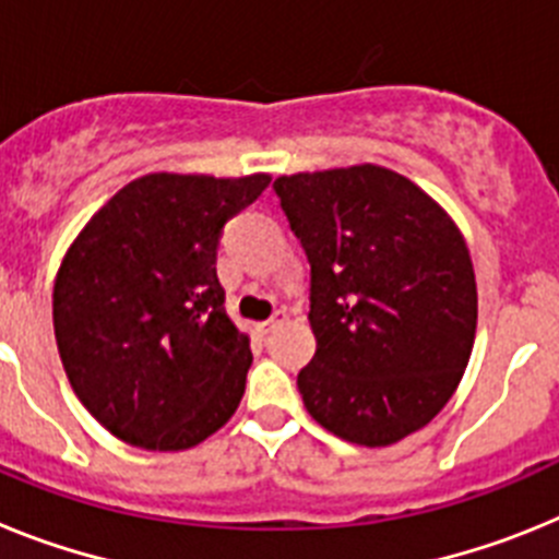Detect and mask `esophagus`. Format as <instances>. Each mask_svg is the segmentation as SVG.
<instances>
[{
	"mask_svg": "<svg viewBox=\"0 0 559 559\" xmlns=\"http://www.w3.org/2000/svg\"><path fill=\"white\" fill-rule=\"evenodd\" d=\"M280 322H285V313H276V316H271L269 322H263V324H260V330H263V333H271V330H274L276 324H280Z\"/></svg>",
	"mask_w": 559,
	"mask_h": 559,
	"instance_id": "obj_1",
	"label": "esophagus"
}]
</instances>
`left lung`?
Instances as JSON below:
<instances>
[{"mask_svg":"<svg viewBox=\"0 0 559 559\" xmlns=\"http://www.w3.org/2000/svg\"><path fill=\"white\" fill-rule=\"evenodd\" d=\"M274 190L310 260L305 408L353 445H394L445 408L471 360L464 235L423 187L372 162L290 173Z\"/></svg>","mask_w":559,"mask_h":559,"instance_id":"obj_1","label":"left lung"}]
</instances>
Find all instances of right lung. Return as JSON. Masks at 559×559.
<instances>
[{
	"instance_id": "right-lung-1",
	"label": "right lung",
	"mask_w": 559,
	"mask_h": 559,
	"mask_svg": "<svg viewBox=\"0 0 559 559\" xmlns=\"http://www.w3.org/2000/svg\"><path fill=\"white\" fill-rule=\"evenodd\" d=\"M269 173H147L114 192L69 243L52 288L63 372L86 412L142 451H187L246 392L249 335L224 308V224Z\"/></svg>"
}]
</instances>
